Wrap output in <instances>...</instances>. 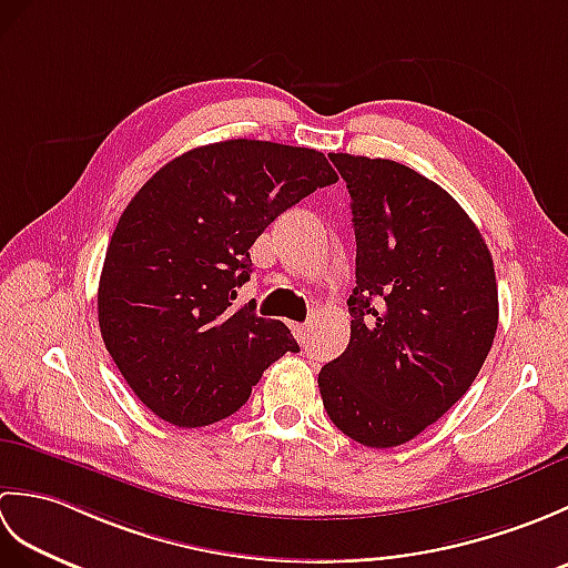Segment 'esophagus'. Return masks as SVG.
I'll list each match as a JSON object with an SVG mask.
<instances>
[{"instance_id":"esophagus-1","label":"esophagus","mask_w":568,"mask_h":568,"mask_svg":"<svg viewBox=\"0 0 568 568\" xmlns=\"http://www.w3.org/2000/svg\"><path fill=\"white\" fill-rule=\"evenodd\" d=\"M293 334L300 344H307L310 339V324H293Z\"/></svg>"}]
</instances>
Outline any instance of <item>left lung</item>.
Here are the masks:
<instances>
[{
  "label": "left lung",
  "instance_id": "obj_1",
  "mask_svg": "<svg viewBox=\"0 0 568 568\" xmlns=\"http://www.w3.org/2000/svg\"><path fill=\"white\" fill-rule=\"evenodd\" d=\"M352 195V339L320 371L329 419L390 449L425 432L476 381L498 329V285L478 226L413 168L329 153Z\"/></svg>",
  "mask_w": 568,
  "mask_h": 568
}]
</instances>
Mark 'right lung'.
<instances>
[{"label": "right lung", "mask_w": 568, "mask_h": 568, "mask_svg": "<svg viewBox=\"0 0 568 568\" xmlns=\"http://www.w3.org/2000/svg\"><path fill=\"white\" fill-rule=\"evenodd\" d=\"M324 153L232 139L165 163L112 234L98 315L129 388L175 427L220 422L263 371L300 352L281 320L236 307L263 229L310 192L336 183Z\"/></svg>", "instance_id": "right-lung-1"}]
</instances>
